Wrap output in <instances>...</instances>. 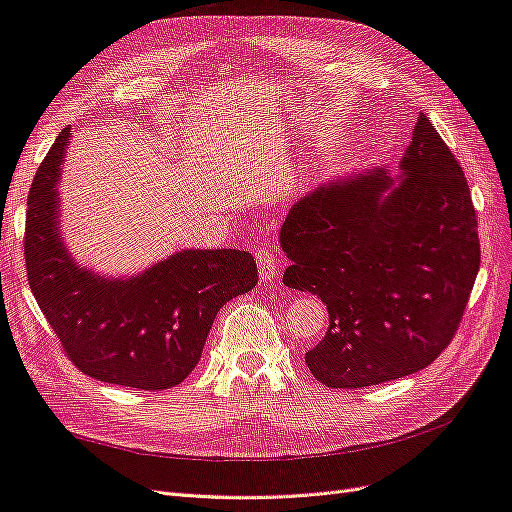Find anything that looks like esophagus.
I'll use <instances>...</instances> for the list:
<instances>
[{
    "label": "esophagus",
    "instance_id": "obj_1",
    "mask_svg": "<svg viewBox=\"0 0 512 512\" xmlns=\"http://www.w3.org/2000/svg\"><path fill=\"white\" fill-rule=\"evenodd\" d=\"M256 262L262 282H275L277 273H280V265H277V256L269 245H262L256 250Z\"/></svg>",
    "mask_w": 512,
    "mask_h": 512
}]
</instances>
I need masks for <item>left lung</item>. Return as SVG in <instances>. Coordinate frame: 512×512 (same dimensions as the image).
Instances as JSON below:
<instances>
[{"label": "left lung", "instance_id": "1", "mask_svg": "<svg viewBox=\"0 0 512 512\" xmlns=\"http://www.w3.org/2000/svg\"><path fill=\"white\" fill-rule=\"evenodd\" d=\"M335 179L288 211L284 284L318 294L329 329L307 350L312 376L361 389L414 374L451 344L480 267L470 185L421 113L401 158Z\"/></svg>", "mask_w": 512, "mask_h": 512}]
</instances>
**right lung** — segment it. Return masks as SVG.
<instances>
[{
    "instance_id": "1",
    "label": "right lung",
    "mask_w": 512,
    "mask_h": 512,
    "mask_svg": "<svg viewBox=\"0 0 512 512\" xmlns=\"http://www.w3.org/2000/svg\"><path fill=\"white\" fill-rule=\"evenodd\" d=\"M68 141L70 128L46 153L27 196L29 288L83 374L141 391L170 389L200 361L222 305L256 286V260L241 250H183L126 280L79 267L57 220Z\"/></svg>"
}]
</instances>
